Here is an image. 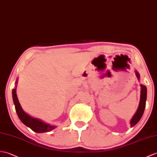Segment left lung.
I'll list each match as a JSON object with an SVG mask.
<instances>
[{
	"label": "left lung",
	"instance_id": "left-lung-1",
	"mask_svg": "<svg viewBox=\"0 0 157 157\" xmlns=\"http://www.w3.org/2000/svg\"><path fill=\"white\" fill-rule=\"evenodd\" d=\"M136 75L138 79H140V75L137 71H136ZM141 87V91H140V103L138 105V108L137 109V111L134 115L132 118L131 119L130 121V126L133 127L135 126L136 124L139 122V120L142 118L143 115V113L144 111V108L146 106V100H147V87L145 86L140 84Z\"/></svg>",
	"mask_w": 157,
	"mask_h": 157
}]
</instances>
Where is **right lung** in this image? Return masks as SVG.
Here are the masks:
<instances>
[{
  "instance_id": "right-lung-1",
  "label": "right lung",
  "mask_w": 157,
  "mask_h": 157,
  "mask_svg": "<svg viewBox=\"0 0 157 157\" xmlns=\"http://www.w3.org/2000/svg\"><path fill=\"white\" fill-rule=\"evenodd\" d=\"M17 83V81H16V84ZM12 94L14 104L15 105V110L18 115V117L19 118L21 121L25 125H26L32 130H33L34 132L37 133L50 132V131H52L54 128H56V126L48 124L41 121V120L31 117V116H29L27 113H25L23 109H22L19 104V101L18 100L16 94V88L13 90Z\"/></svg>"
}]
</instances>
